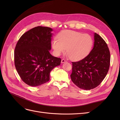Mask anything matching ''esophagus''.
Listing matches in <instances>:
<instances>
[{
    "label": "esophagus",
    "mask_w": 120,
    "mask_h": 120,
    "mask_svg": "<svg viewBox=\"0 0 120 120\" xmlns=\"http://www.w3.org/2000/svg\"><path fill=\"white\" fill-rule=\"evenodd\" d=\"M61 63H66V60H65L64 59H62L61 60Z\"/></svg>",
    "instance_id": "34e87169"
}]
</instances>
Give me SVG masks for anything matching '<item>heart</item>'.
Segmentation results:
<instances>
[{"label":"heart","mask_w":120,"mask_h":120,"mask_svg":"<svg viewBox=\"0 0 120 120\" xmlns=\"http://www.w3.org/2000/svg\"><path fill=\"white\" fill-rule=\"evenodd\" d=\"M54 52L60 56L65 52L71 60H78L88 55L92 49L93 41L88 34L72 30H64L58 35L57 39L52 43Z\"/></svg>","instance_id":"obj_1"}]
</instances>
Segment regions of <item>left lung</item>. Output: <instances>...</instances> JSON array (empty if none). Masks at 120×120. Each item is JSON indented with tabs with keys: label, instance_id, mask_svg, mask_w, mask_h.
I'll list each match as a JSON object with an SVG mask.
<instances>
[{
	"label": "left lung",
	"instance_id": "8db88e82",
	"mask_svg": "<svg viewBox=\"0 0 120 120\" xmlns=\"http://www.w3.org/2000/svg\"><path fill=\"white\" fill-rule=\"evenodd\" d=\"M94 45L90 53L82 60L72 62V82L82 89L96 88L103 81L110 65V52L104 40L94 34Z\"/></svg>",
	"mask_w": 120,
	"mask_h": 120
}]
</instances>
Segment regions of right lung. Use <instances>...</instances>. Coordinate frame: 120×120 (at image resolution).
Segmentation results:
<instances>
[{
	"label": "right lung",
	"instance_id": "1",
	"mask_svg": "<svg viewBox=\"0 0 120 120\" xmlns=\"http://www.w3.org/2000/svg\"><path fill=\"white\" fill-rule=\"evenodd\" d=\"M52 30L37 26L21 36L14 50V64L22 81L32 86L49 80L50 72L60 64V58L49 53Z\"/></svg>",
	"mask_w": 120,
	"mask_h": 120
}]
</instances>
